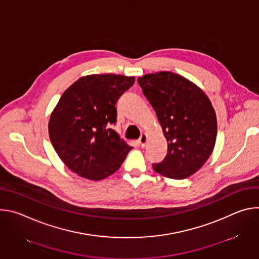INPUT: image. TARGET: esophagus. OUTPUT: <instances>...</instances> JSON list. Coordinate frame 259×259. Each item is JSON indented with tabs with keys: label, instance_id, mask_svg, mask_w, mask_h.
<instances>
[{
	"label": "esophagus",
	"instance_id": "obj_1",
	"mask_svg": "<svg viewBox=\"0 0 259 259\" xmlns=\"http://www.w3.org/2000/svg\"><path fill=\"white\" fill-rule=\"evenodd\" d=\"M146 141H147V137H146V135H145L144 133H143V134H141L140 138L138 139L139 144H140L142 147H144V146H145V144H146Z\"/></svg>",
	"mask_w": 259,
	"mask_h": 259
}]
</instances>
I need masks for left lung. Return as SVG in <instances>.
I'll use <instances>...</instances> for the list:
<instances>
[{"instance_id": "8db88e82", "label": "left lung", "mask_w": 259, "mask_h": 259, "mask_svg": "<svg viewBox=\"0 0 259 259\" xmlns=\"http://www.w3.org/2000/svg\"><path fill=\"white\" fill-rule=\"evenodd\" d=\"M137 81L168 143L166 157L153 164L154 170L172 179L191 176L206 163L216 141L217 121L209 98L194 83L170 71L149 73Z\"/></svg>"}]
</instances>
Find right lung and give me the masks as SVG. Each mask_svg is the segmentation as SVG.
<instances>
[{
	"mask_svg": "<svg viewBox=\"0 0 259 259\" xmlns=\"http://www.w3.org/2000/svg\"><path fill=\"white\" fill-rule=\"evenodd\" d=\"M134 81L113 73L91 75L64 91L50 117L49 136L72 172L101 180L121 167L132 146L112 126L117 123V102Z\"/></svg>",
	"mask_w": 259,
	"mask_h": 259,
	"instance_id": "1",
	"label": "right lung"
}]
</instances>
